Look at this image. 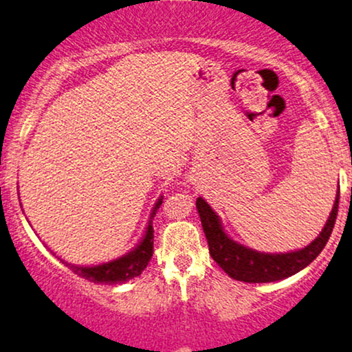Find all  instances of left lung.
Masks as SVG:
<instances>
[{"instance_id": "8db88e82", "label": "left lung", "mask_w": 352, "mask_h": 352, "mask_svg": "<svg viewBox=\"0 0 352 352\" xmlns=\"http://www.w3.org/2000/svg\"><path fill=\"white\" fill-rule=\"evenodd\" d=\"M338 205L339 192L328 221H326L324 228L319 233L316 240L311 241L308 246L298 250V252L272 254L254 252L252 248H246V246L233 241L223 232L220 220H218L217 213L213 212L212 207L201 197L197 199V210L200 213L201 227H204L205 236H207L210 254L230 278L245 283H270L285 280V278L306 268L328 243L331 232H333L334 223H336Z\"/></svg>"}]
</instances>
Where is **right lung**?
Listing matches in <instances>:
<instances>
[{
  "label": "right lung",
  "instance_id": "add662e5",
  "mask_svg": "<svg viewBox=\"0 0 352 352\" xmlns=\"http://www.w3.org/2000/svg\"><path fill=\"white\" fill-rule=\"evenodd\" d=\"M162 205V199L155 204L152 210L151 221L155 217V212ZM148 221V227L145 230V235L142 238L137 248L132 250L131 253L124 254V256L117 258L114 261L109 263H102L98 266H76L63 261L67 268L72 270L79 276L86 278V280L92 283H106V285H117V283H124L132 280V278L139 276L140 273L147 268L148 261H151L153 253V228Z\"/></svg>",
  "mask_w": 352,
  "mask_h": 352
}]
</instances>
